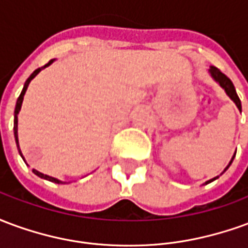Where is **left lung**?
I'll list each match as a JSON object with an SVG mask.
<instances>
[{
    "mask_svg": "<svg viewBox=\"0 0 248 248\" xmlns=\"http://www.w3.org/2000/svg\"><path fill=\"white\" fill-rule=\"evenodd\" d=\"M210 73H211V76L214 77V79H215L217 82H219V85L223 87L224 92L227 93V95H229V97L231 98L232 101H234L235 105L238 106V108H239V110H242V103H240V99H239V97H238V94H236V90H235L234 85H232V82H231V79H230L229 77L224 76L223 73L219 70L218 67H215V66H211V69H210ZM232 161H234V156H232V159H231V162H230V165L232 163ZM230 165L226 167V170L229 169ZM226 170H224V171H226ZM217 178H218V177H217ZM217 178H213V179L207 181V182H206V185H207V183H210V182H213V181H215Z\"/></svg>",
    "mask_w": 248,
    "mask_h": 248,
    "instance_id": "8db88e82",
    "label": "left lung"
}]
</instances>
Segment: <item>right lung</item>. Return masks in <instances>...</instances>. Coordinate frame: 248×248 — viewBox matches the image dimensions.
<instances>
[{"label":"right lung","mask_w":248,"mask_h":248,"mask_svg":"<svg viewBox=\"0 0 248 248\" xmlns=\"http://www.w3.org/2000/svg\"><path fill=\"white\" fill-rule=\"evenodd\" d=\"M53 62V60H50V61L47 62L44 67H46V66H49ZM44 67H38L37 70H34L33 73H31V76L26 79V82H25L24 85V89H22V92H21V94H19L18 99H17V105H16V110H14V137H16V142H17V145H18V134H17V130H18V118H17V114L19 113V110H21V105H22V101H24V95H25V92H26V89H28V86H29L30 81L34 78L38 73H40ZM18 150H19V146H18ZM19 153H21V150H19ZM33 172H34L35 175H38L40 178H44V179H47V181H50V182H54V183H63L61 182V181H58V179H56V178L53 177H49V175H46V174H42V172L37 171V170H33Z\"/></svg>","instance_id":"right-lung-1"}]
</instances>
